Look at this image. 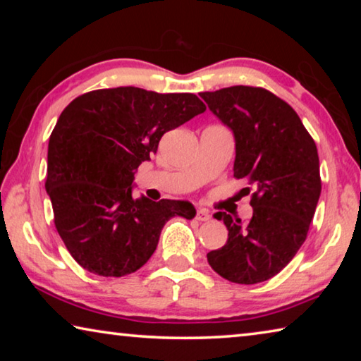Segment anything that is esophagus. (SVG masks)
Listing matches in <instances>:
<instances>
[{
    "label": "esophagus",
    "mask_w": 361,
    "mask_h": 361,
    "mask_svg": "<svg viewBox=\"0 0 361 361\" xmlns=\"http://www.w3.org/2000/svg\"><path fill=\"white\" fill-rule=\"evenodd\" d=\"M195 219H197V221H209L210 213L207 212L205 209H199L197 210V215H195Z\"/></svg>",
    "instance_id": "34e87169"
}]
</instances>
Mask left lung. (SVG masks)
Instances as JSON below:
<instances>
[{
	"label": "left lung",
	"mask_w": 361,
	"mask_h": 361,
	"mask_svg": "<svg viewBox=\"0 0 361 361\" xmlns=\"http://www.w3.org/2000/svg\"><path fill=\"white\" fill-rule=\"evenodd\" d=\"M200 97L234 135V176L255 189L250 221L213 215L228 228V242L207 259L232 283L266 282L307 237L322 192L315 142L295 109L266 89L232 85Z\"/></svg>",
	"instance_id": "left-lung-1"
}]
</instances>
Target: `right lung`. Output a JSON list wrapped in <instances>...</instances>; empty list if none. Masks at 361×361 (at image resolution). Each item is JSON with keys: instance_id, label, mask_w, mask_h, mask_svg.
Here are the masks:
<instances>
[{"instance_id": "add662e5", "label": "right lung", "mask_w": 361, "mask_h": 361, "mask_svg": "<svg viewBox=\"0 0 361 361\" xmlns=\"http://www.w3.org/2000/svg\"><path fill=\"white\" fill-rule=\"evenodd\" d=\"M204 111L194 94L132 85L92 90L63 109L49 138L46 191L59 234L85 271L103 277L135 272L154 253L170 218L195 216L188 200L135 199L132 183L164 133Z\"/></svg>"}]
</instances>
